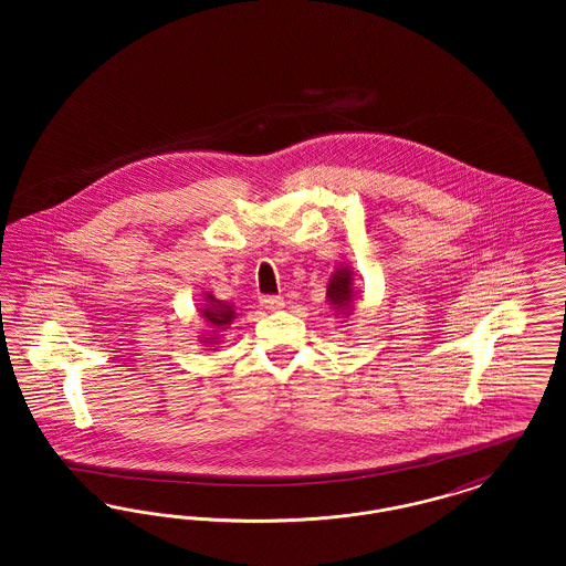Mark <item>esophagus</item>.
<instances>
[{
	"label": "esophagus",
	"instance_id": "1",
	"mask_svg": "<svg viewBox=\"0 0 566 566\" xmlns=\"http://www.w3.org/2000/svg\"><path fill=\"white\" fill-rule=\"evenodd\" d=\"M259 301H261V305H263L265 310H271V312H275V310H282V307H284L282 296L263 295L259 296Z\"/></svg>",
	"mask_w": 566,
	"mask_h": 566
}]
</instances>
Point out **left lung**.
Listing matches in <instances>:
<instances>
[{"label":"left lung","instance_id":"obj_1","mask_svg":"<svg viewBox=\"0 0 566 566\" xmlns=\"http://www.w3.org/2000/svg\"><path fill=\"white\" fill-rule=\"evenodd\" d=\"M328 301L335 305V310H339V314L350 307L352 301V271L342 268L335 271V275L331 277V284L326 289Z\"/></svg>","mask_w":566,"mask_h":566}]
</instances>
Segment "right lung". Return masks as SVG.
Returning <instances> with one entry per match:
<instances>
[{"instance_id":"add662e5","label":"right lung","mask_w":566,"mask_h":566,"mask_svg":"<svg viewBox=\"0 0 566 566\" xmlns=\"http://www.w3.org/2000/svg\"><path fill=\"white\" fill-rule=\"evenodd\" d=\"M210 305L206 307V312H203V316H206V321L210 324H214V326H222V324L231 323V318H233V310L229 307V305H222V303H218L214 296H210Z\"/></svg>"}]
</instances>
